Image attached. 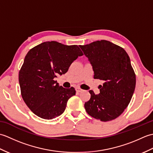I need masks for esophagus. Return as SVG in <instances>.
<instances>
[{
    "instance_id": "1",
    "label": "esophagus",
    "mask_w": 153,
    "mask_h": 153,
    "mask_svg": "<svg viewBox=\"0 0 153 153\" xmlns=\"http://www.w3.org/2000/svg\"><path fill=\"white\" fill-rule=\"evenodd\" d=\"M76 91H77V92L80 93V92L83 91V89H82L81 88H79V87H77V88H76Z\"/></svg>"
}]
</instances>
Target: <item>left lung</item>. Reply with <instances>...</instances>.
<instances>
[{"label":"left lung","instance_id":"left-lung-1","mask_svg":"<svg viewBox=\"0 0 153 153\" xmlns=\"http://www.w3.org/2000/svg\"><path fill=\"white\" fill-rule=\"evenodd\" d=\"M94 71V79L102 80L100 93L90 90L91 98L84 105L89 115L102 122L118 118L128 106L135 91L136 77L128 53L121 47L106 40L79 45Z\"/></svg>","mask_w":153,"mask_h":153}]
</instances>
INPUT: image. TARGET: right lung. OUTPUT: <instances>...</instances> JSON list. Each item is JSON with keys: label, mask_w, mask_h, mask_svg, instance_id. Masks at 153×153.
<instances>
[{"label": "right lung", "mask_w": 153, "mask_h": 153, "mask_svg": "<svg viewBox=\"0 0 153 153\" xmlns=\"http://www.w3.org/2000/svg\"><path fill=\"white\" fill-rule=\"evenodd\" d=\"M83 54L77 45L56 41L44 42L27 53L19 71V83L23 100L35 115L51 120L64 112L76 90L59 86L54 78L66 74L71 64Z\"/></svg>", "instance_id": "1"}]
</instances>
